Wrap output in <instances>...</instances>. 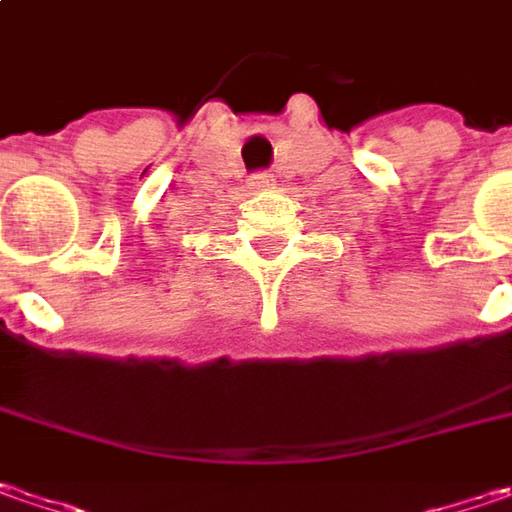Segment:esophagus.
<instances>
[{"label": "esophagus", "mask_w": 512, "mask_h": 512, "mask_svg": "<svg viewBox=\"0 0 512 512\" xmlns=\"http://www.w3.org/2000/svg\"><path fill=\"white\" fill-rule=\"evenodd\" d=\"M275 183H272V177L269 174H255V177H249V189H255V191H266V189H272Z\"/></svg>", "instance_id": "esophagus-1"}]
</instances>
